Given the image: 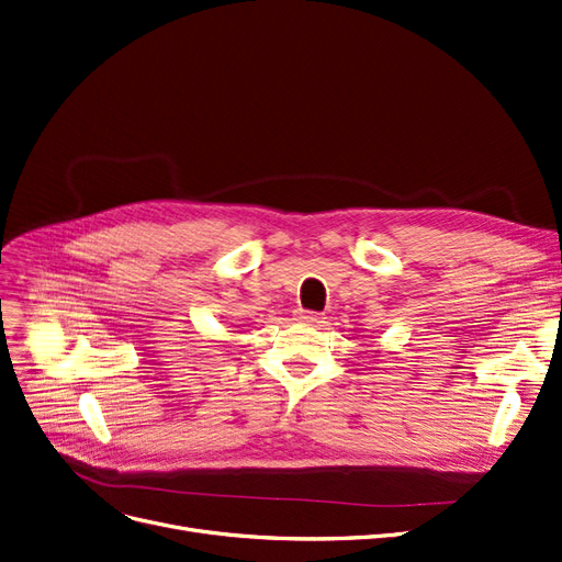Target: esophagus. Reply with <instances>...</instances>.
<instances>
[{
    "label": "esophagus",
    "instance_id": "34e87169",
    "mask_svg": "<svg viewBox=\"0 0 562 562\" xmlns=\"http://www.w3.org/2000/svg\"><path fill=\"white\" fill-rule=\"evenodd\" d=\"M299 322H303V324H307V326H319L322 324V319L324 316L322 314H316V312H310V310H299Z\"/></svg>",
    "mask_w": 562,
    "mask_h": 562
}]
</instances>
